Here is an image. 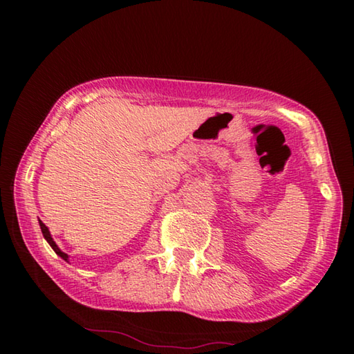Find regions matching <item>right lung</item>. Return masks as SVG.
<instances>
[{
  "instance_id": "add662e5",
  "label": "right lung",
  "mask_w": 354,
  "mask_h": 354,
  "mask_svg": "<svg viewBox=\"0 0 354 354\" xmlns=\"http://www.w3.org/2000/svg\"><path fill=\"white\" fill-rule=\"evenodd\" d=\"M39 225H41V230H42V234H44V237H45V240H47V242L50 243V246L53 248V250H55V252L57 254V255H61V257L64 259V260H66L68 261V255H66L65 252H62L61 250H59L57 248V245L55 243V240L51 239V234H50V231H48V228L45 227V223H42V221H39Z\"/></svg>"
}]
</instances>
